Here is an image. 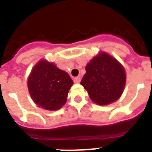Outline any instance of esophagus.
<instances>
[{
    "mask_svg": "<svg viewBox=\"0 0 152 152\" xmlns=\"http://www.w3.org/2000/svg\"><path fill=\"white\" fill-rule=\"evenodd\" d=\"M80 80H81V79H80V76L75 77V78H74V83H80Z\"/></svg>",
    "mask_w": 152,
    "mask_h": 152,
    "instance_id": "esophagus-1",
    "label": "esophagus"
}]
</instances>
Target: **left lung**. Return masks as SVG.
I'll list each match as a JSON object with an SVG mask.
<instances>
[{"mask_svg":"<svg viewBox=\"0 0 152 152\" xmlns=\"http://www.w3.org/2000/svg\"><path fill=\"white\" fill-rule=\"evenodd\" d=\"M80 84L94 103L108 105L121 97L126 85V72L114 57L102 51L86 65Z\"/></svg>","mask_w":152,"mask_h":152,"instance_id":"1","label":"left lung"}]
</instances>
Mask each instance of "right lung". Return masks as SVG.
Masks as SVG:
<instances>
[{"label":"right lung","instance_id":"add662e5","mask_svg":"<svg viewBox=\"0 0 152 152\" xmlns=\"http://www.w3.org/2000/svg\"><path fill=\"white\" fill-rule=\"evenodd\" d=\"M73 81L53 62L41 59L34 65L27 81L30 97L38 107L58 110L66 103Z\"/></svg>","mask_w":152,"mask_h":152}]
</instances>
